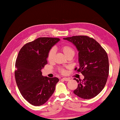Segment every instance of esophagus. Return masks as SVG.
Here are the masks:
<instances>
[{
    "mask_svg": "<svg viewBox=\"0 0 120 120\" xmlns=\"http://www.w3.org/2000/svg\"><path fill=\"white\" fill-rule=\"evenodd\" d=\"M62 80H64V81H69L70 80V79L68 78H63Z\"/></svg>",
    "mask_w": 120,
    "mask_h": 120,
    "instance_id": "obj_1",
    "label": "esophagus"
}]
</instances>
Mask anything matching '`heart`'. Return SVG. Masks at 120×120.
Listing matches in <instances>:
<instances>
[{
    "label": "heart",
    "mask_w": 120,
    "mask_h": 120,
    "mask_svg": "<svg viewBox=\"0 0 120 120\" xmlns=\"http://www.w3.org/2000/svg\"><path fill=\"white\" fill-rule=\"evenodd\" d=\"M61 50L62 51V52L66 56V57L69 56H74L75 53V50L72 47L70 46L69 45H64L61 48ZM55 55V50L54 49H51L50 50L47 56V60L49 62H52L53 61L54 56ZM59 71L62 74H65L66 72V70L63 68H59Z\"/></svg>",
    "instance_id": "1"
}]
</instances>
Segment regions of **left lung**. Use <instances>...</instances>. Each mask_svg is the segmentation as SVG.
Listing matches in <instances>:
<instances>
[{"label": "left lung", "instance_id": "obj_1", "mask_svg": "<svg viewBox=\"0 0 120 120\" xmlns=\"http://www.w3.org/2000/svg\"><path fill=\"white\" fill-rule=\"evenodd\" d=\"M73 43L79 51V68L75 70L84 75L73 93L80 98L90 99L101 92L107 81L109 72L108 54L96 40L86 36L64 38Z\"/></svg>", "mask_w": 120, "mask_h": 120}]
</instances>
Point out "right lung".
<instances>
[{
  "mask_svg": "<svg viewBox=\"0 0 120 120\" xmlns=\"http://www.w3.org/2000/svg\"><path fill=\"white\" fill-rule=\"evenodd\" d=\"M59 41L56 38H39L26 43L19 52L15 64V79L21 94L32 105L45 104L59 81L56 77H43L41 71L47 64L49 50Z\"/></svg>",
  "mask_w": 120,
  "mask_h": 120,
  "instance_id": "obj_1",
  "label": "right lung"
}]
</instances>
